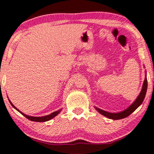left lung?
I'll list each match as a JSON object with an SVG mask.
<instances>
[{"mask_svg":"<svg viewBox=\"0 0 154 154\" xmlns=\"http://www.w3.org/2000/svg\"><path fill=\"white\" fill-rule=\"evenodd\" d=\"M146 90H147V79L146 75L144 79V83H143L142 90H141L140 93L137 97V98L135 101H134V102L132 103V104L130 105L128 109H126L125 110L121 111V112H119V113H110V112H108V111L102 110V109H99L96 106L94 107V108H95L96 110L99 113H100L101 114L104 116H106L107 118H109V119H110L119 120V119H125V118L128 117V116L131 114L133 111H135L136 109H137L141 104H142V103L144 100L145 95H146Z\"/></svg>","mask_w":154,"mask_h":154,"instance_id":"left-lung-1","label":"left lung"}]
</instances>
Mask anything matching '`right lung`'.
<instances>
[{
	"mask_svg": "<svg viewBox=\"0 0 154 154\" xmlns=\"http://www.w3.org/2000/svg\"><path fill=\"white\" fill-rule=\"evenodd\" d=\"M9 102L10 103V104L12 105V107L13 108H14L16 109L17 111H18L19 112H20V113H22V114L24 116H25L26 118V119H28L29 120H30V121H35V122H45V121H50V120H51L52 119H53L54 117H55L57 115H58L59 113H60L61 112V111H62V109H60V110L57 111H54V112L50 113V115H48V116H41V117H35V116H27L26 114H24V113L21 112V111L19 110V109H17L16 108L15 106H14L13 104H12V103L10 102V100H9Z\"/></svg>",
	"mask_w": 154,
	"mask_h": 154,
	"instance_id": "add662e5",
	"label": "right lung"
}]
</instances>
